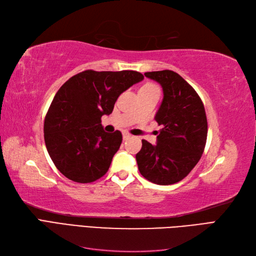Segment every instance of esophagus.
Instances as JSON below:
<instances>
[{"label": "esophagus", "mask_w": 256, "mask_h": 256, "mask_svg": "<svg viewBox=\"0 0 256 256\" xmlns=\"http://www.w3.org/2000/svg\"><path fill=\"white\" fill-rule=\"evenodd\" d=\"M131 138L130 134H128V132H124L122 134V138H124V140H128V138Z\"/></svg>", "instance_id": "obj_1"}]
</instances>
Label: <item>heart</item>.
I'll return each instance as SVG.
<instances>
[{
    "label": "heart",
    "mask_w": 256,
    "mask_h": 256,
    "mask_svg": "<svg viewBox=\"0 0 256 256\" xmlns=\"http://www.w3.org/2000/svg\"><path fill=\"white\" fill-rule=\"evenodd\" d=\"M157 88V86L152 83H146L145 85H143V86H142V88Z\"/></svg>",
    "instance_id": "obj_1"
}]
</instances>
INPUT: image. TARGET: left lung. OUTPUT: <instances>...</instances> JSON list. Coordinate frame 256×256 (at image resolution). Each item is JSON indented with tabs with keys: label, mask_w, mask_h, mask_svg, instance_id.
<instances>
[{
	"label": "left lung",
	"mask_w": 256,
	"mask_h": 256,
	"mask_svg": "<svg viewBox=\"0 0 256 256\" xmlns=\"http://www.w3.org/2000/svg\"><path fill=\"white\" fill-rule=\"evenodd\" d=\"M164 90V100L154 116L162 126L157 144L142 140L136 154L141 175L157 184H173L187 176L204 152L207 138L205 108L198 92L172 70L145 72Z\"/></svg>",
	"instance_id": "obj_1"
}]
</instances>
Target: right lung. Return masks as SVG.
<instances>
[{
	"mask_svg": "<svg viewBox=\"0 0 256 256\" xmlns=\"http://www.w3.org/2000/svg\"><path fill=\"white\" fill-rule=\"evenodd\" d=\"M144 79L134 70H84L66 81L54 96L44 118L47 150L68 180L92 182L110 168L122 141L120 131L108 134L102 116L112 113L122 92Z\"/></svg>",
	"mask_w": 256,
	"mask_h": 256,
	"instance_id": "obj_1",
	"label": "right lung"
}]
</instances>
